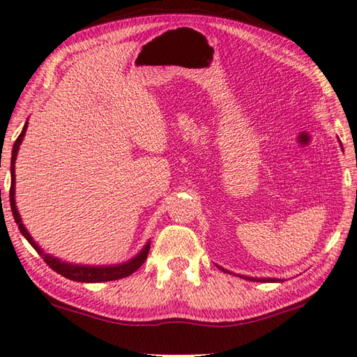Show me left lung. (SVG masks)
Instances as JSON below:
<instances>
[{"instance_id":"8db88e82","label":"left lung","mask_w":357,"mask_h":357,"mask_svg":"<svg viewBox=\"0 0 357 357\" xmlns=\"http://www.w3.org/2000/svg\"><path fill=\"white\" fill-rule=\"evenodd\" d=\"M225 273H227V271H225ZM245 279L247 280H257V279H250V277H245ZM259 282H277L275 279H258Z\"/></svg>"}]
</instances>
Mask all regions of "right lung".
I'll return each instance as SVG.
<instances>
[{
	"mask_svg": "<svg viewBox=\"0 0 357 357\" xmlns=\"http://www.w3.org/2000/svg\"><path fill=\"white\" fill-rule=\"evenodd\" d=\"M28 128V123L23 126V130L20 132L19 138H17L14 143V148H12V159H10V190H9V197H10V209H12V215H14V220L19 225L20 233L26 238V241L31 244L38 253H40V257L44 261L48 264V268H52L55 273L64 275L66 279L69 280H77V282H88V283H96V282H110V280H118L123 279V277H128L130 274H134L135 271L140 268V266L146 261L148 258V252H149V243L144 245V249L138 253V255L130 259L128 263L118 264V266H78V264H70V263H64L61 259L53 258L50 255H47L40 250V247L34 243L33 238L29 236V233L26 231V228L23 227L22 219L19 211H17L15 206V157L17 153H19L20 143L25 137V130Z\"/></svg>",
	"mask_w": 357,
	"mask_h": 357,
	"instance_id": "obj_1",
	"label": "right lung"
}]
</instances>
